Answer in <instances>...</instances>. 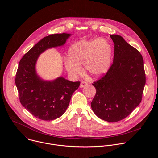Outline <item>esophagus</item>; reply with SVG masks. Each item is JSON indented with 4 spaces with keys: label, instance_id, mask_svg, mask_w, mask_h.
Wrapping results in <instances>:
<instances>
[{
    "label": "esophagus",
    "instance_id": "obj_1",
    "mask_svg": "<svg viewBox=\"0 0 158 158\" xmlns=\"http://www.w3.org/2000/svg\"><path fill=\"white\" fill-rule=\"evenodd\" d=\"M88 85V83H87V82H86L82 81L81 82L80 87H85V86H86V85Z\"/></svg>",
    "mask_w": 158,
    "mask_h": 158
}]
</instances>
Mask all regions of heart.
<instances>
[{"label":"heart","instance_id":"b5f03b06","mask_svg":"<svg viewBox=\"0 0 158 158\" xmlns=\"http://www.w3.org/2000/svg\"><path fill=\"white\" fill-rule=\"evenodd\" d=\"M112 55L111 45L104 38L79 40L70 47L68 59L64 62L65 68L70 76L76 77L82 74L84 65L87 74L98 77L109 70Z\"/></svg>","mask_w":158,"mask_h":158}]
</instances>
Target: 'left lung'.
I'll use <instances>...</instances> for the list:
<instances>
[{"mask_svg":"<svg viewBox=\"0 0 158 158\" xmlns=\"http://www.w3.org/2000/svg\"><path fill=\"white\" fill-rule=\"evenodd\" d=\"M110 37L114 44L113 63L103 77L93 83L96 93L91 107L100 119L118 122L141 102L146 74L139 51L120 35Z\"/></svg>","mask_w":158,"mask_h":158,"instance_id":"8db88e82","label":"left lung"}]
</instances>
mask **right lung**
<instances>
[{
	"mask_svg": "<svg viewBox=\"0 0 158 158\" xmlns=\"http://www.w3.org/2000/svg\"><path fill=\"white\" fill-rule=\"evenodd\" d=\"M71 34H56L44 37L20 59L15 82L21 104L35 118L52 121L60 117L68 107L80 81L71 82L60 77L44 81L36 74L39 56L51 48L64 45Z\"/></svg>",
	"mask_w": 158,
	"mask_h": 158,
	"instance_id": "add662e5",
	"label": "right lung"
}]
</instances>
